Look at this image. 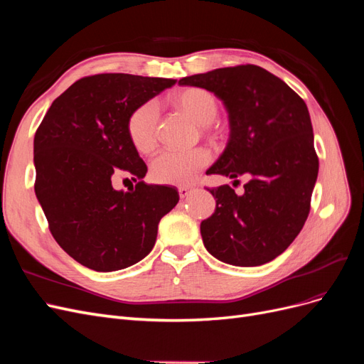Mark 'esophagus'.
I'll return each mask as SVG.
<instances>
[{
  "mask_svg": "<svg viewBox=\"0 0 364 364\" xmlns=\"http://www.w3.org/2000/svg\"><path fill=\"white\" fill-rule=\"evenodd\" d=\"M193 191V186H188V185H183V186H179V196L181 199H185V197H188Z\"/></svg>",
  "mask_w": 364,
  "mask_h": 364,
  "instance_id": "obj_1",
  "label": "esophagus"
}]
</instances>
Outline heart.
<instances>
[{"instance_id":"b5f03b06","label":"heart","mask_w":364,"mask_h":364,"mask_svg":"<svg viewBox=\"0 0 364 364\" xmlns=\"http://www.w3.org/2000/svg\"><path fill=\"white\" fill-rule=\"evenodd\" d=\"M173 103L200 126L213 123L218 114V102L202 87H186L173 97ZM158 107L144 103L135 109L127 119V134L132 144L141 153H147L156 142ZM211 162L206 149H165L151 162V176L159 183L186 185L194 181L202 168Z\"/></svg>"}]
</instances>
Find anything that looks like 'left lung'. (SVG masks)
<instances>
[{
  "mask_svg": "<svg viewBox=\"0 0 364 364\" xmlns=\"http://www.w3.org/2000/svg\"><path fill=\"white\" fill-rule=\"evenodd\" d=\"M179 85L203 87L226 107L228 144L206 174L250 176L240 196L229 185L209 190L215 211L200 223L206 250L238 267L274 259L304 228L318 173L305 102L257 65L194 74Z\"/></svg>",
  "mask_w": 364,
  "mask_h": 364,
  "instance_id": "8db88e82",
  "label": "left lung"
}]
</instances>
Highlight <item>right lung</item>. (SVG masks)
I'll return each mask as SVG.
<instances>
[{"instance_id":"add662e5","label":"right lung","mask_w":364,"mask_h":364,"mask_svg":"<svg viewBox=\"0 0 364 364\" xmlns=\"http://www.w3.org/2000/svg\"><path fill=\"white\" fill-rule=\"evenodd\" d=\"M176 80L97 74L73 83L36 130L35 193L58 245L82 266L114 272L134 266L155 246L161 218L178 190L142 182L147 165L127 134L130 114ZM137 182L115 191L113 176Z\"/></svg>"}]
</instances>
